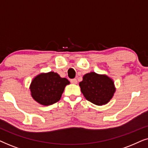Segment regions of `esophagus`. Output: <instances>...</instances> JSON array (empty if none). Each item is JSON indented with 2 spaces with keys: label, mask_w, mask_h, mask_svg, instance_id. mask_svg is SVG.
I'll list each match as a JSON object with an SVG mask.
<instances>
[{
  "label": "esophagus",
  "mask_w": 148,
  "mask_h": 148,
  "mask_svg": "<svg viewBox=\"0 0 148 148\" xmlns=\"http://www.w3.org/2000/svg\"><path fill=\"white\" fill-rule=\"evenodd\" d=\"M71 83L73 84H77V81L76 79H71Z\"/></svg>",
  "instance_id": "esophagus-1"
}]
</instances>
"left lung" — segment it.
Here are the masks:
<instances>
[{
  "mask_svg": "<svg viewBox=\"0 0 148 148\" xmlns=\"http://www.w3.org/2000/svg\"><path fill=\"white\" fill-rule=\"evenodd\" d=\"M79 86L86 100L98 106L106 104L116 91L112 79L106 75L97 74L95 72L84 75Z\"/></svg>",
  "mask_w": 148,
  "mask_h": 148,
  "instance_id": "1",
  "label": "left lung"
}]
</instances>
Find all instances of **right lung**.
I'll return each mask as SVG.
<instances>
[{
  "instance_id": "obj_1",
  "label": "right lung",
  "mask_w": 148,
  "mask_h": 148,
  "mask_svg": "<svg viewBox=\"0 0 148 148\" xmlns=\"http://www.w3.org/2000/svg\"><path fill=\"white\" fill-rule=\"evenodd\" d=\"M70 82L60 77L56 73H40L34 78L30 85L31 95L34 100L44 106H49L60 100L64 88Z\"/></svg>"
}]
</instances>
